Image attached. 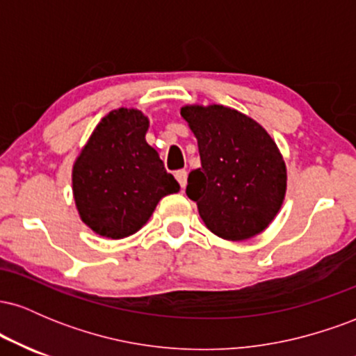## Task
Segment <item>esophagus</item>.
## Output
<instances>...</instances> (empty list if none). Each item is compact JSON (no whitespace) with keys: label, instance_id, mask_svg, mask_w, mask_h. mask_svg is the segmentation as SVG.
<instances>
[{"label":"esophagus","instance_id":"1","mask_svg":"<svg viewBox=\"0 0 356 356\" xmlns=\"http://www.w3.org/2000/svg\"><path fill=\"white\" fill-rule=\"evenodd\" d=\"M175 179H177V182L181 184V187L184 189L187 184V172L186 170H177V172H175Z\"/></svg>","mask_w":356,"mask_h":356}]
</instances>
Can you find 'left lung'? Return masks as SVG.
<instances>
[{"instance_id": "8db88e82", "label": "left lung", "mask_w": 356, "mask_h": 356, "mask_svg": "<svg viewBox=\"0 0 356 356\" xmlns=\"http://www.w3.org/2000/svg\"><path fill=\"white\" fill-rule=\"evenodd\" d=\"M181 115L201 155L186 194L216 236L254 238L273 222L286 195L288 175L276 142L251 117L224 105H184Z\"/></svg>"}]
</instances>
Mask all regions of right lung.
Instances as JSON below:
<instances>
[{
  "mask_svg": "<svg viewBox=\"0 0 356 356\" xmlns=\"http://www.w3.org/2000/svg\"><path fill=\"white\" fill-rule=\"evenodd\" d=\"M149 117L137 108L107 113L80 150L72 189L80 219L95 234L124 239L145 226L159 201L181 191L145 140Z\"/></svg>",
  "mask_w": 356,
  "mask_h": 356,
  "instance_id": "obj_1",
  "label": "right lung"
}]
</instances>
